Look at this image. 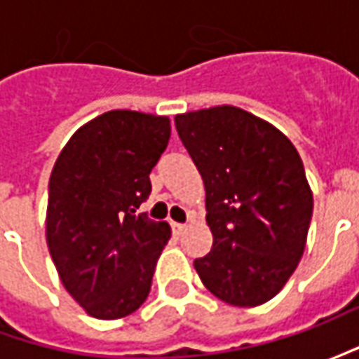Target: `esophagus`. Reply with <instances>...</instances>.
<instances>
[{"label": "esophagus", "mask_w": 359, "mask_h": 359, "mask_svg": "<svg viewBox=\"0 0 359 359\" xmlns=\"http://www.w3.org/2000/svg\"><path fill=\"white\" fill-rule=\"evenodd\" d=\"M172 228H173V231H175V233H184V231H186V224H177V222H172Z\"/></svg>", "instance_id": "obj_1"}]
</instances>
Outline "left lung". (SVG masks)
Masks as SVG:
<instances>
[{
	"instance_id": "1",
	"label": "left lung",
	"mask_w": 359,
	"mask_h": 359,
	"mask_svg": "<svg viewBox=\"0 0 359 359\" xmlns=\"http://www.w3.org/2000/svg\"><path fill=\"white\" fill-rule=\"evenodd\" d=\"M205 187L212 252L194 262L222 302L254 308L282 290L302 259L313 198L294 144L233 105L175 116Z\"/></svg>"
}]
</instances>
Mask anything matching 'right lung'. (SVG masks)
I'll return each instance as SVG.
<instances>
[{
  "label": "right lung",
  "mask_w": 359,
  "mask_h": 359,
  "mask_svg": "<svg viewBox=\"0 0 359 359\" xmlns=\"http://www.w3.org/2000/svg\"><path fill=\"white\" fill-rule=\"evenodd\" d=\"M165 116L114 109L72 135L49 177L46 238L65 290L97 320L145 302L172 231L137 214L170 142Z\"/></svg>",
  "instance_id": "obj_1"
}]
</instances>
